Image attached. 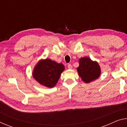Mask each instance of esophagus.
Here are the masks:
<instances>
[{
    "label": "esophagus",
    "instance_id": "obj_1",
    "mask_svg": "<svg viewBox=\"0 0 127 127\" xmlns=\"http://www.w3.org/2000/svg\"><path fill=\"white\" fill-rule=\"evenodd\" d=\"M68 69H71L72 68V65L70 64H68Z\"/></svg>",
    "mask_w": 127,
    "mask_h": 127
}]
</instances>
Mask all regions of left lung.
Listing matches in <instances>:
<instances>
[{
    "mask_svg": "<svg viewBox=\"0 0 127 127\" xmlns=\"http://www.w3.org/2000/svg\"><path fill=\"white\" fill-rule=\"evenodd\" d=\"M79 64L77 71L85 82L89 83L100 76V67L96 62H93L88 57H83L79 60Z\"/></svg>",
    "mask_w": 127,
    "mask_h": 127,
    "instance_id": "1",
    "label": "left lung"
}]
</instances>
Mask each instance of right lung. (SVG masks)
Listing matches in <instances>:
<instances>
[{
	"label": "right lung",
	"instance_id": "1",
	"mask_svg": "<svg viewBox=\"0 0 127 127\" xmlns=\"http://www.w3.org/2000/svg\"><path fill=\"white\" fill-rule=\"evenodd\" d=\"M64 66L51 59L41 60L33 69L32 76L38 83L47 87L52 88L57 84Z\"/></svg>",
	"mask_w": 127,
	"mask_h": 127
}]
</instances>
